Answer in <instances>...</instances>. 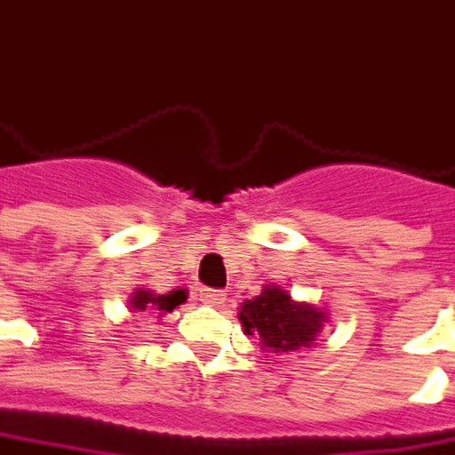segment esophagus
I'll return each mask as SVG.
<instances>
[{
    "instance_id": "esophagus-1",
    "label": "esophagus",
    "mask_w": 455,
    "mask_h": 455,
    "mask_svg": "<svg viewBox=\"0 0 455 455\" xmlns=\"http://www.w3.org/2000/svg\"><path fill=\"white\" fill-rule=\"evenodd\" d=\"M201 300H204L206 306H219V303L227 300V292L213 290V287H204V290H201Z\"/></svg>"
}]
</instances>
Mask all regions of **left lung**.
I'll list each match as a JSON object with an SVG mask.
<instances>
[{
	"label": "left lung",
	"mask_w": 455,
	"mask_h": 455,
	"mask_svg": "<svg viewBox=\"0 0 455 455\" xmlns=\"http://www.w3.org/2000/svg\"><path fill=\"white\" fill-rule=\"evenodd\" d=\"M239 321L247 336H259L262 348L269 351H295L315 341L326 315L318 307L290 300L285 290L265 287L257 298L244 300Z\"/></svg>",
	"instance_id": "left-lung-1"
}]
</instances>
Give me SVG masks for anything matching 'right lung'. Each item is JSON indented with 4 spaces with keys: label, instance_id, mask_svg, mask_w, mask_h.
<instances>
[{
    "label": "right lung",
    "instance_id": "1",
    "mask_svg": "<svg viewBox=\"0 0 455 455\" xmlns=\"http://www.w3.org/2000/svg\"><path fill=\"white\" fill-rule=\"evenodd\" d=\"M186 300V290H170L168 295H155L149 290H137L132 298V307L134 310H152L157 315L170 313L172 307H178Z\"/></svg>",
    "mask_w": 455,
    "mask_h": 455
}]
</instances>
